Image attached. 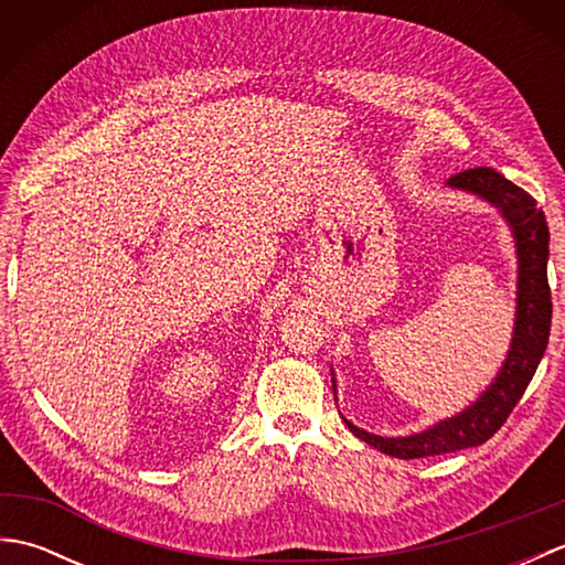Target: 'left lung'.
Here are the masks:
<instances>
[{"mask_svg":"<svg viewBox=\"0 0 565 565\" xmlns=\"http://www.w3.org/2000/svg\"><path fill=\"white\" fill-rule=\"evenodd\" d=\"M449 189L466 191L488 201L510 225L518 255V298H514V328L505 362L495 379L478 398L456 415L439 419L423 431L405 437H381L344 419L354 437L366 441L395 459H425V456L449 454L468 447H481L505 423L512 407L520 403L530 386L534 371L542 362L551 330V291H548V225L544 211L524 189L495 172L493 167H476L451 177ZM332 391L338 395V381L332 371Z\"/></svg>","mask_w":565,"mask_h":565,"instance_id":"1","label":"left lung"}]
</instances>
